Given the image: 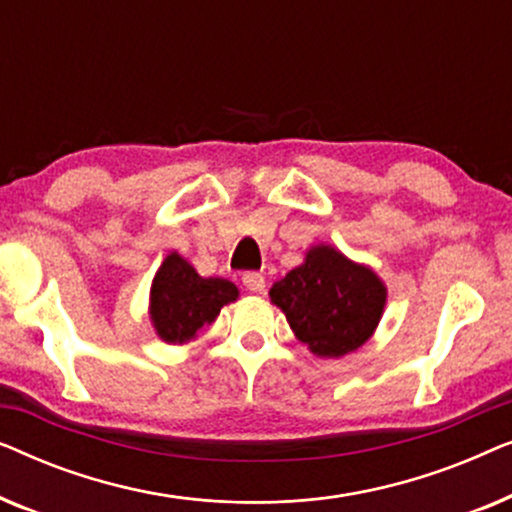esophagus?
Listing matches in <instances>:
<instances>
[{
	"instance_id": "1",
	"label": "esophagus",
	"mask_w": 512,
	"mask_h": 512,
	"mask_svg": "<svg viewBox=\"0 0 512 512\" xmlns=\"http://www.w3.org/2000/svg\"><path fill=\"white\" fill-rule=\"evenodd\" d=\"M242 282H244V286H247L249 291H254V293H263L265 291V277L261 275V272H244Z\"/></svg>"
}]
</instances>
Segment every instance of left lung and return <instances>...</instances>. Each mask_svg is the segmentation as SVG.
Here are the masks:
<instances>
[{
	"mask_svg": "<svg viewBox=\"0 0 512 512\" xmlns=\"http://www.w3.org/2000/svg\"><path fill=\"white\" fill-rule=\"evenodd\" d=\"M270 303L296 338L321 359H340L373 338L387 305V286L368 265L331 244H314L305 261L272 284Z\"/></svg>",
	"mask_w": 512,
	"mask_h": 512,
	"instance_id": "left-lung-1",
	"label": "left lung"
}]
</instances>
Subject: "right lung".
<instances>
[{"label": "right lung", "mask_w": 512, "mask_h": 512, "mask_svg": "<svg viewBox=\"0 0 512 512\" xmlns=\"http://www.w3.org/2000/svg\"><path fill=\"white\" fill-rule=\"evenodd\" d=\"M240 291L223 277H200L177 251H170L151 282L149 317L167 345H186L202 326L214 324L221 307L235 303Z\"/></svg>", "instance_id": "1"}]
</instances>
